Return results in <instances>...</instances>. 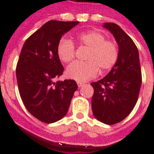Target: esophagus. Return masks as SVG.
Wrapping results in <instances>:
<instances>
[{"instance_id": "1", "label": "esophagus", "mask_w": 154, "mask_h": 154, "mask_svg": "<svg viewBox=\"0 0 154 154\" xmlns=\"http://www.w3.org/2000/svg\"><path fill=\"white\" fill-rule=\"evenodd\" d=\"M77 86H78L79 88H81V87H82V86H83L84 85H85V84L82 83V82H80V81H77Z\"/></svg>"}]
</instances>
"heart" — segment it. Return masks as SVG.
Wrapping results in <instances>:
<instances>
[{
    "label": "heart",
    "mask_w": 154,
    "mask_h": 154,
    "mask_svg": "<svg viewBox=\"0 0 154 154\" xmlns=\"http://www.w3.org/2000/svg\"><path fill=\"white\" fill-rule=\"evenodd\" d=\"M79 44L88 49L86 62H74L66 70V77L77 81H86L98 74L112 69L117 62L119 48L116 42L107 40L104 35L96 31L78 34ZM57 57L62 62L69 63L74 59V45L69 39L62 38L57 47Z\"/></svg>",
    "instance_id": "obj_1"
}]
</instances>
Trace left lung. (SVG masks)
<instances>
[{
    "label": "left lung",
    "mask_w": 154,
    "mask_h": 154,
    "mask_svg": "<svg viewBox=\"0 0 154 154\" xmlns=\"http://www.w3.org/2000/svg\"><path fill=\"white\" fill-rule=\"evenodd\" d=\"M103 27L116 38L119 46L117 62L108 74L91 85L92 113L107 125L118 123L134 109L142 85L139 54L134 42L119 25L104 23Z\"/></svg>",
    "instance_id": "1"
}]
</instances>
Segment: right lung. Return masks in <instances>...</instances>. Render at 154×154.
<instances>
[{"label": "right lung", "mask_w": 154, "mask_h": 154, "mask_svg": "<svg viewBox=\"0 0 154 154\" xmlns=\"http://www.w3.org/2000/svg\"><path fill=\"white\" fill-rule=\"evenodd\" d=\"M78 23L48 21L25 41L21 50L16 66L19 92L27 111L43 122L63 118L77 89L73 80L54 81L64 70L57 54L58 42Z\"/></svg>", "instance_id": "1"}]
</instances>
